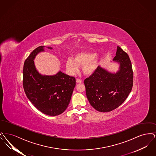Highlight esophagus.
<instances>
[{
	"label": "esophagus",
	"instance_id": "1",
	"mask_svg": "<svg viewBox=\"0 0 156 156\" xmlns=\"http://www.w3.org/2000/svg\"><path fill=\"white\" fill-rule=\"evenodd\" d=\"M76 82L78 83H82V81L81 80H80V79H76Z\"/></svg>",
	"mask_w": 156,
	"mask_h": 156
}]
</instances>
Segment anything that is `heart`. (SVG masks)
<instances>
[{
	"instance_id": "b5f03b06",
	"label": "heart",
	"mask_w": 156,
	"mask_h": 156,
	"mask_svg": "<svg viewBox=\"0 0 156 156\" xmlns=\"http://www.w3.org/2000/svg\"><path fill=\"white\" fill-rule=\"evenodd\" d=\"M99 62L96 53L85 51L75 54L74 59L68 58L66 61V68L69 74L74 75L78 72L79 67H82L83 74L90 76L96 71Z\"/></svg>"
}]
</instances>
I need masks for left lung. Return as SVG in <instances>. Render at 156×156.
Segmentation results:
<instances>
[{
  "label": "left lung",
  "instance_id": "left-lung-1",
  "mask_svg": "<svg viewBox=\"0 0 156 156\" xmlns=\"http://www.w3.org/2000/svg\"><path fill=\"white\" fill-rule=\"evenodd\" d=\"M113 61L119 65L116 72L98 66L95 73L84 81L89 103L101 112L112 111L119 107L126 100L133 87L130 59L119 46Z\"/></svg>",
  "mask_w": 156,
  "mask_h": 156
}]
</instances>
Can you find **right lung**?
I'll return each instance as SVG.
<instances>
[{
  "label": "right lung",
  "mask_w": 156,
  "mask_h": 156,
  "mask_svg": "<svg viewBox=\"0 0 156 156\" xmlns=\"http://www.w3.org/2000/svg\"><path fill=\"white\" fill-rule=\"evenodd\" d=\"M45 48L52 49L40 46L26 59L23 73V88L27 98L37 109L47 115L55 116L67 109L76 80L74 76L61 71L52 75H42L38 71L34 60L38 54L45 51Z\"/></svg>",
  "instance_id": "obj_1"
}]
</instances>
